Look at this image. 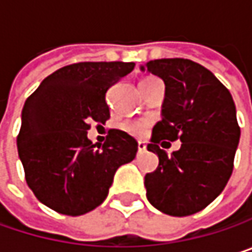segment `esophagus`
I'll use <instances>...</instances> for the list:
<instances>
[{
  "instance_id": "1",
  "label": "esophagus",
  "mask_w": 252,
  "mask_h": 252,
  "mask_svg": "<svg viewBox=\"0 0 252 252\" xmlns=\"http://www.w3.org/2000/svg\"><path fill=\"white\" fill-rule=\"evenodd\" d=\"M137 147H138V152H144V150H146V143H143V141H138Z\"/></svg>"
}]
</instances>
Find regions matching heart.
<instances>
[{"label": "heart", "mask_w": 252, "mask_h": 252, "mask_svg": "<svg viewBox=\"0 0 252 252\" xmlns=\"http://www.w3.org/2000/svg\"><path fill=\"white\" fill-rule=\"evenodd\" d=\"M150 121L146 118H135V120H128L123 123V129L134 137H144L149 131Z\"/></svg>", "instance_id": "heart-1"}]
</instances>
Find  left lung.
Segmentation results:
<instances>
[{
    "label": "left lung",
    "instance_id": "left-lung-1",
    "mask_svg": "<svg viewBox=\"0 0 252 252\" xmlns=\"http://www.w3.org/2000/svg\"><path fill=\"white\" fill-rule=\"evenodd\" d=\"M144 68L165 81L163 117L147 144L159 166L144 176L146 195L169 216H189L207 207L232 175L241 135L235 103L215 74L191 60H155ZM165 139H181V149L168 157L158 147Z\"/></svg>",
    "mask_w": 252,
    "mask_h": 252
}]
</instances>
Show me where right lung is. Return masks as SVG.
I'll list each match as a JSON object with an SVG mask.
<instances>
[{
  "instance_id": "1",
  "label": "right lung",
  "mask_w": 252,
  "mask_h": 252,
  "mask_svg": "<svg viewBox=\"0 0 252 252\" xmlns=\"http://www.w3.org/2000/svg\"><path fill=\"white\" fill-rule=\"evenodd\" d=\"M134 63H77L51 76L27 97L17 135L26 182L49 209L80 216L100 206L117 169L138 150L134 137L109 129L102 146L87 138L90 123L109 120L106 92Z\"/></svg>"
}]
</instances>
